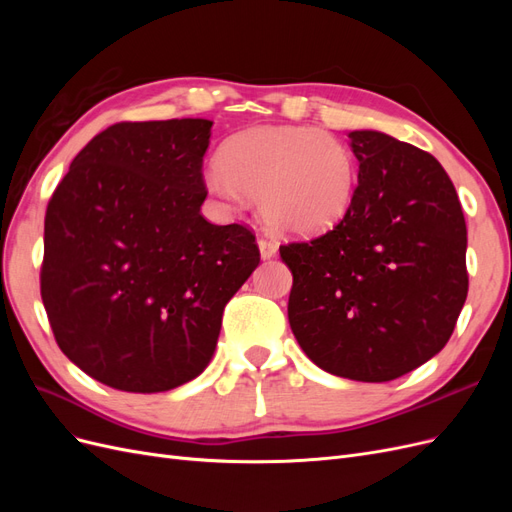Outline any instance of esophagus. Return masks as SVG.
Returning <instances> with one entry per match:
<instances>
[{
  "mask_svg": "<svg viewBox=\"0 0 512 512\" xmlns=\"http://www.w3.org/2000/svg\"><path fill=\"white\" fill-rule=\"evenodd\" d=\"M258 247H260V256L262 258H273L277 254V243L273 239L267 237H260L258 239Z\"/></svg>",
  "mask_w": 512,
  "mask_h": 512,
  "instance_id": "obj_1",
  "label": "esophagus"
}]
</instances>
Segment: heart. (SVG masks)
Masks as SVG:
<instances>
[{"label": "heart", "instance_id": "1", "mask_svg": "<svg viewBox=\"0 0 512 512\" xmlns=\"http://www.w3.org/2000/svg\"><path fill=\"white\" fill-rule=\"evenodd\" d=\"M205 188L224 205L245 196L273 230L318 235L348 213L356 188V160L337 136L303 126H260L230 136L220 166L205 173Z\"/></svg>", "mask_w": 512, "mask_h": 512}]
</instances>
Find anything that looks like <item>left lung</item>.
Returning <instances> with one entry per match:
<instances>
[{"mask_svg":"<svg viewBox=\"0 0 512 512\" xmlns=\"http://www.w3.org/2000/svg\"><path fill=\"white\" fill-rule=\"evenodd\" d=\"M359 185L324 235L280 245L292 271L290 329L329 374L389 382L438 354L468 297V230L431 153L350 132Z\"/></svg>","mask_w":512,"mask_h":512,"instance_id":"obj_1","label":"left lung"}]
</instances>
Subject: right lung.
<instances>
[{
  "instance_id": "1",
  "label": "right lung",
  "mask_w": 512,
  "mask_h": 512,
  "mask_svg": "<svg viewBox=\"0 0 512 512\" xmlns=\"http://www.w3.org/2000/svg\"><path fill=\"white\" fill-rule=\"evenodd\" d=\"M213 121H121L70 164L44 215L40 294L55 342L128 393L196 378L222 314L258 267L245 224L200 213Z\"/></svg>"
}]
</instances>
